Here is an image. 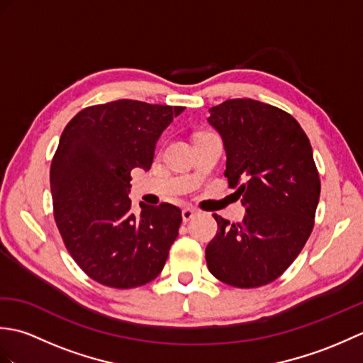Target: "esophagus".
<instances>
[{
  "mask_svg": "<svg viewBox=\"0 0 363 363\" xmlns=\"http://www.w3.org/2000/svg\"><path fill=\"white\" fill-rule=\"evenodd\" d=\"M195 215H196V212L194 209H190V207H186V209L182 211V220L187 223V221H190L191 218H194Z\"/></svg>",
  "mask_w": 363,
  "mask_h": 363,
  "instance_id": "esophagus-1",
  "label": "esophagus"
}]
</instances>
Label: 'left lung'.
<instances>
[{"label":"left lung","instance_id":"obj_1","mask_svg":"<svg viewBox=\"0 0 363 363\" xmlns=\"http://www.w3.org/2000/svg\"><path fill=\"white\" fill-rule=\"evenodd\" d=\"M209 112L246 215L237 225L213 215L207 268L233 287H260L291 265L313 229L321 186L312 146L290 113L256 99H228Z\"/></svg>","mask_w":363,"mask_h":363}]
</instances>
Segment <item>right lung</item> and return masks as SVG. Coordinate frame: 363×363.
I'll return each mask as SVG.
<instances>
[{
	"label": "right lung",
	"mask_w": 363,
	"mask_h": 363,
	"mask_svg": "<svg viewBox=\"0 0 363 363\" xmlns=\"http://www.w3.org/2000/svg\"><path fill=\"white\" fill-rule=\"evenodd\" d=\"M186 107L134 99L74 115L60 135L50 182L54 220L68 252L91 279L134 289L156 279L181 226V209L130 211V172H148L160 134Z\"/></svg>",
	"instance_id": "1"
}]
</instances>
